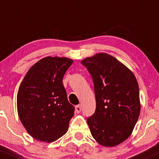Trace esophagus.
<instances>
[{
	"label": "esophagus",
	"mask_w": 159,
	"mask_h": 159,
	"mask_svg": "<svg viewBox=\"0 0 159 159\" xmlns=\"http://www.w3.org/2000/svg\"><path fill=\"white\" fill-rule=\"evenodd\" d=\"M81 107L80 106V105H77L76 107H75V111H76V113H79L80 112H81Z\"/></svg>",
	"instance_id": "esophagus-1"
}]
</instances>
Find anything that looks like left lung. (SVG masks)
Instances as JSON below:
<instances>
[{
    "label": "left lung",
    "mask_w": 159,
    "mask_h": 159,
    "mask_svg": "<svg viewBox=\"0 0 159 159\" xmlns=\"http://www.w3.org/2000/svg\"><path fill=\"white\" fill-rule=\"evenodd\" d=\"M92 76L96 110L87 120L92 136L101 146L113 147L132 134L140 113L139 90L134 74L105 52L81 61Z\"/></svg>",
    "instance_id": "1"
}]
</instances>
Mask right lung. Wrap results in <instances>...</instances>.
<instances>
[{"label": "right lung", "mask_w": 159, "mask_h": 159, "mask_svg": "<svg viewBox=\"0 0 159 159\" xmlns=\"http://www.w3.org/2000/svg\"><path fill=\"white\" fill-rule=\"evenodd\" d=\"M73 60L47 56L27 71L16 98L21 123L33 138L52 143L67 133L75 107L67 98L62 79Z\"/></svg>", "instance_id": "obj_1"}]
</instances>
